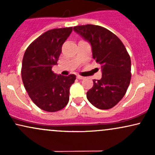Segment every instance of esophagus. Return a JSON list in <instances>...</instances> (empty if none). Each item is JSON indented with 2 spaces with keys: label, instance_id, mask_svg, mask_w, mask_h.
<instances>
[{
  "label": "esophagus",
  "instance_id": "esophagus-1",
  "mask_svg": "<svg viewBox=\"0 0 155 155\" xmlns=\"http://www.w3.org/2000/svg\"><path fill=\"white\" fill-rule=\"evenodd\" d=\"M76 77H77L78 79H84V76H79V75H78L77 76H76Z\"/></svg>",
  "mask_w": 155,
  "mask_h": 155
}]
</instances>
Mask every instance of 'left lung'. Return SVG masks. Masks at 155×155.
<instances>
[{
	"label": "left lung",
	"instance_id": "left-lung-1",
	"mask_svg": "<svg viewBox=\"0 0 155 155\" xmlns=\"http://www.w3.org/2000/svg\"><path fill=\"white\" fill-rule=\"evenodd\" d=\"M90 44L92 58L101 65L102 78L93 80L87 97L99 109H109L125 95L131 79V60L120 39L106 28L94 25L74 27Z\"/></svg>",
	"mask_w": 155,
	"mask_h": 155
}]
</instances>
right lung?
I'll return each mask as SVG.
<instances>
[{
	"label": "right lung",
	"instance_id": "right-lung-1",
	"mask_svg": "<svg viewBox=\"0 0 155 155\" xmlns=\"http://www.w3.org/2000/svg\"><path fill=\"white\" fill-rule=\"evenodd\" d=\"M72 32V27L48 31L27 48L22 64V79L33 102L41 109L54 112L69 101L74 74L58 75L51 71L58 64L62 46Z\"/></svg>",
	"mask_w": 155,
	"mask_h": 155
}]
</instances>
